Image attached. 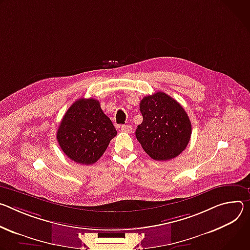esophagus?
Returning a JSON list of instances; mask_svg holds the SVG:
<instances>
[{"label": "esophagus", "mask_w": 250, "mask_h": 250, "mask_svg": "<svg viewBox=\"0 0 250 250\" xmlns=\"http://www.w3.org/2000/svg\"><path fill=\"white\" fill-rule=\"evenodd\" d=\"M121 131L124 133H131L132 132V126L130 125H122L121 126Z\"/></svg>", "instance_id": "esophagus-1"}]
</instances>
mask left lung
Wrapping results in <instances>:
<instances>
[{
    "label": "left lung",
    "instance_id": "8db88e82",
    "mask_svg": "<svg viewBox=\"0 0 250 250\" xmlns=\"http://www.w3.org/2000/svg\"><path fill=\"white\" fill-rule=\"evenodd\" d=\"M140 111L143 122L136 129V138L152 159L168 161L186 149L191 124L177 100L158 91L141 100Z\"/></svg>",
    "mask_w": 250,
    "mask_h": 250
}]
</instances>
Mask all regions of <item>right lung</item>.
Returning <instances> with one entry per match:
<instances>
[{
  "instance_id": "right-lung-1",
  "label": "right lung",
  "mask_w": 250,
  "mask_h": 250,
  "mask_svg": "<svg viewBox=\"0 0 250 250\" xmlns=\"http://www.w3.org/2000/svg\"><path fill=\"white\" fill-rule=\"evenodd\" d=\"M117 131L98 100L80 98L64 114L57 139L62 152L81 165H92L107 149Z\"/></svg>"
}]
</instances>
